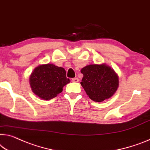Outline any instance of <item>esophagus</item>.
Returning <instances> with one entry per match:
<instances>
[{
  "label": "esophagus",
  "instance_id": "34e87169",
  "mask_svg": "<svg viewBox=\"0 0 150 150\" xmlns=\"http://www.w3.org/2000/svg\"><path fill=\"white\" fill-rule=\"evenodd\" d=\"M72 80L74 82H78V81H79V80H78V78H72Z\"/></svg>",
  "mask_w": 150,
  "mask_h": 150
}]
</instances>
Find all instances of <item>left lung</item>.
Wrapping results in <instances>:
<instances>
[{
	"label": "left lung",
	"mask_w": 150,
	"mask_h": 150,
	"mask_svg": "<svg viewBox=\"0 0 150 150\" xmlns=\"http://www.w3.org/2000/svg\"><path fill=\"white\" fill-rule=\"evenodd\" d=\"M80 82L89 98L102 102L113 95L119 86V78L114 70L105 64H91L81 70Z\"/></svg>",
	"instance_id": "left-lung-1"
}]
</instances>
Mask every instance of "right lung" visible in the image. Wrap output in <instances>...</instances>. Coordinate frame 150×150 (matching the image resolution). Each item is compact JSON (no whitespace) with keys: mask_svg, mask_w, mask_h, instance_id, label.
Listing matches in <instances>:
<instances>
[{"mask_svg":"<svg viewBox=\"0 0 150 150\" xmlns=\"http://www.w3.org/2000/svg\"><path fill=\"white\" fill-rule=\"evenodd\" d=\"M31 89L36 95L50 100L62 92L63 87L70 82L66 70L52 64L37 67L29 78Z\"/></svg>","mask_w":150,"mask_h":150,"instance_id":"1","label":"right lung"}]
</instances>
